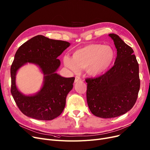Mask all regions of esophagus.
I'll return each mask as SVG.
<instances>
[{"mask_svg": "<svg viewBox=\"0 0 150 150\" xmlns=\"http://www.w3.org/2000/svg\"><path fill=\"white\" fill-rule=\"evenodd\" d=\"M81 81V78L79 76H76L75 77V83H78V82H80Z\"/></svg>", "mask_w": 150, "mask_h": 150, "instance_id": "obj_1", "label": "esophagus"}]
</instances>
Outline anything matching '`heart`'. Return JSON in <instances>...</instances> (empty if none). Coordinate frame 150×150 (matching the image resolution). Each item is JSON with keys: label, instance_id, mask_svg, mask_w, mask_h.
I'll list each match as a JSON object with an SVG mask.
<instances>
[{"label": "heart", "instance_id": "1", "mask_svg": "<svg viewBox=\"0 0 150 150\" xmlns=\"http://www.w3.org/2000/svg\"><path fill=\"white\" fill-rule=\"evenodd\" d=\"M115 58L114 50L108 45L91 44L74 52L72 57L65 56L63 62L71 71L85 69L88 75L96 77L109 69Z\"/></svg>", "mask_w": 150, "mask_h": 150}]
</instances>
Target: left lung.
Instances as JSON below:
<instances>
[{
	"label": "left lung",
	"instance_id": "1",
	"mask_svg": "<svg viewBox=\"0 0 150 150\" xmlns=\"http://www.w3.org/2000/svg\"><path fill=\"white\" fill-rule=\"evenodd\" d=\"M108 35L117 50L113 67L99 77L86 80L89 108L102 118H115L129 111L137 99L140 84L139 64L132 48L118 35Z\"/></svg>",
	"mask_w": 150,
	"mask_h": 150
}]
</instances>
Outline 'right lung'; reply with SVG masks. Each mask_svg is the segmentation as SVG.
Wrapping results in <instances>:
<instances>
[{
  "label": "right lung",
  "mask_w": 150,
  "mask_h": 150,
  "mask_svg": "<svg viewBox=\"0 0 150 150\" xmlns=\"http://www.w3.org/2000/svg\"><path fill=\"white\" fill-rule=\"evenodd\" d=\"M70 43L39 35L30 38L18 48L10 69L11 93L21 112L38 120H52L64 109L66 97L73 88L74 77L65 78L56 73L61 65L57 57ZM33 63L44 75L43 85L34 95H25L16 84L18 70L24 64Z\"/></svg>",
  "instance_id": "1"
}]
</instances>
